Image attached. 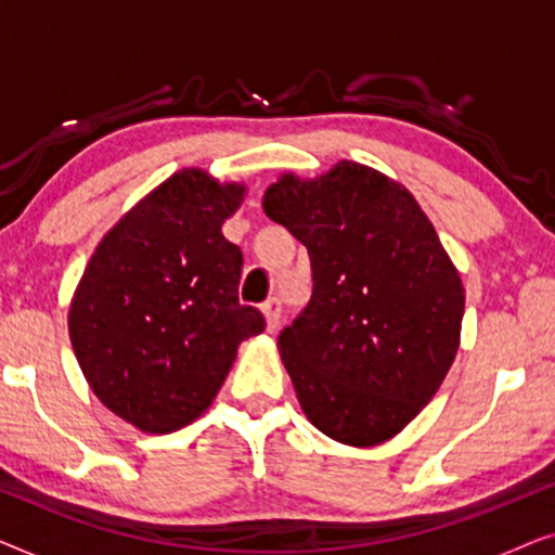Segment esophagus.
I'll use <instances>...</instances> for the list:
<instances>
[{
  "label": "esophagus",
  "mask_w": 555,
  "mask_h": 555,
  "mask_svg": "<svg viewBox=\"0 0 555 555\" xmlns=\"http://www.w3.org/2000/svg\"><path fill=\"white\" fill-rule=\"evenodd\" d=\"M262 315H264V323H268V331H275L280 325V298L264 300Z\"/></svg>",
  "instance_id": "esophagus-1"
}]
</instances>
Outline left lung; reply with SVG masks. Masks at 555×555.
Listing matches in <instances>:
<instances>
[{"instance_id": "8db88e82", "label": "left lung", "mask_w": 555, "mask_h": 555, "mask_svg": "<svg viewBox=\"0 0 555 555\" xmlns=\"http://www.w3.org/2000/svg\"><path fill=\"white\" fill-rule=\"evenodd\" d=\"M262 209L308 247L313 295L278 336L302 414L325 437H397L442 386L460 348L465 287L404 184L356 162L280 173Z\"/></svg>"}]
</instances>
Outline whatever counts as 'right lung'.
<instances>
[{"instance_id": "right-lung-1", "label": "right lung", "mask_w": 555, "mask_h": 555, "mask_svg": "<svg viewBox=\"0 0 555 555\" xmlns=\"http://www.w3.org/2000/svg\"><path fill=\"white\" fill-rule=\"evenodd\" d=\"M247 186L181 169L105 232L67 313L82 376L101 404L169 435L207 412L237 348L264 318L240 306L242 253L222 224Z\"/></svg>"}]
</instances>
